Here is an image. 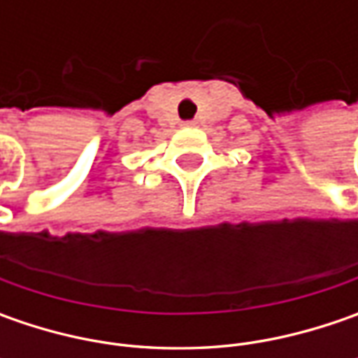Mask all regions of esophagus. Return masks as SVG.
I'll return each instance as SVG.
<instances>
[{
	"mask_svg": "<svg viewBox=\"0 0 358 358\" xmlns=\"http://www.w3.org/2000/svg\"><path fill=\"white\" fill-rule=\"evenodd\" d=\"M183 125H185V127H195L197 121H195V119H189V121H183Z\"/></svg>",
	"mask_w": 358,
	"mask_h": 358,
	"instance_id": "obj_1",
	"label": "esophagus"
}]
</instances>
